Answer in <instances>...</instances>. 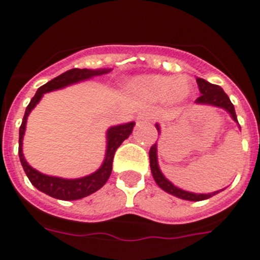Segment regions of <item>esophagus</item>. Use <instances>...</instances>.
<instances>
[{
  "mask_svg": "<svg viewBox=\"0 0 260 260\" xmlns=\"http://www.w3.org/2000/svg\"><path fill=\"white\" fill-rule=\"evenodd\" d=\"M138 121L139 122H148L151 121V114L148 112H142L141 114L138 115Z\"/></svg>",
  "mask_w": 260,
  "mask_h": 260,
  "instance_id": "1",
  "label": "esophagus"
}]
</instances>
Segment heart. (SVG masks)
Wrapping results in <instances>:
<instances>
[{
    "label": "heart",
    "mask_w": 260,
    "mask_h": 260,
    "mask_svg": "<svg viewBox=\"0 0 260 260\" xmlns=\"http://www.w3.org/2000/svg\"><path fill=\"white\" fill-rule=\"evenodd\" d=\"M138 86L155 99L171 97L176 101L187 99L190 90L189 85L184 80H175L166 76L143 77L138 81Z\"/></svg>",
    "instance_id": "obj_1"
}]
</instances>
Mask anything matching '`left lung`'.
<instances>
[{
  "mask_svg": "<svg viewBox=\"0 0 260 260\" xmlns=\"http://www.w3.org/2000/svg\"><path fill=\"white\" fill-rule=\"evenodd\" d=\"M196 81H197V85H199L200 93H201V96L196 100V104L212 105V106H217V108L225 109L226 112L232 115V118L236 122H238L234 105H233L230 99L228 97V94L223 92L221 86L208 83L206 80L200 79V77H197ZM156 128H157V132L160 133V127H159L157 123H156ZM150 167H151L152 176H154V180L156 181L157 185H159L163 190H166L167 193L174 194V196L179 197V199L188 200V201H201V200L209 199V197L214 196V194L219 192V190H217V192H213V193L197 194V193H192V192H187V190H183L180 189V188L175 187L174 184L164 177V175L161 174L160 168H159V166H157L156 143H155L154 146H151V148H150Z\"/></svg>",
  "mask_w": 260,
  "mask_h": 260,
  "instance_id": "1",
  "label": "left lung"
}]
</instances>
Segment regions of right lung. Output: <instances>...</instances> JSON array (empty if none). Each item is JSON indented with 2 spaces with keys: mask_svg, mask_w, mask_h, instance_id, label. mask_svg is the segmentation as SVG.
<instances>
[{
  "mask_svg": "<svg viewBox=\"0 0 260 260\" xmlns=\"http://www.w3.org/2000/svg\"><path fill=\"white\" fill-rule=\"evenodd\" d=\"M110 71L112 70H108V68H104V70H86V68L79 70V68H73V70L67 71V72L61 73L57 77L48 81L47 84L42 85L37 90L35 96L31 99L27 108H26L23 119H22V125L19 127V160H21L22 167H23L24 172L27 175L31 184L37 189L43 192V193L57 200L71 201V200H79L83 199V197L89 196V194L94 193L96 190H99L100 188H103L104 184L108 181L109 176L112 174L113 157H114L115 151L121 146L122 142L127 139L128 135L132 134L135 122H128V123H123V125L112 126V127L109 128L108 133H106L105 160H104L103 166L96 172H93V174L88 175V176L80 177V179H63V177L48 176V175L42 174L39 171L34 170L31 166H28V163L24 159L23 152H22V141H23L28 114L37 106V104L41 101L44 93L51 92V90L61 89L64 86L79 83V81L90 79V77L101 76V75H105V73L110 72Z\"/></svg>",
  "mask_w": 260,
  "mask_h": 260,
  "instance_id": "add662e5",
  "label": "right lung"
}]
</instances>
